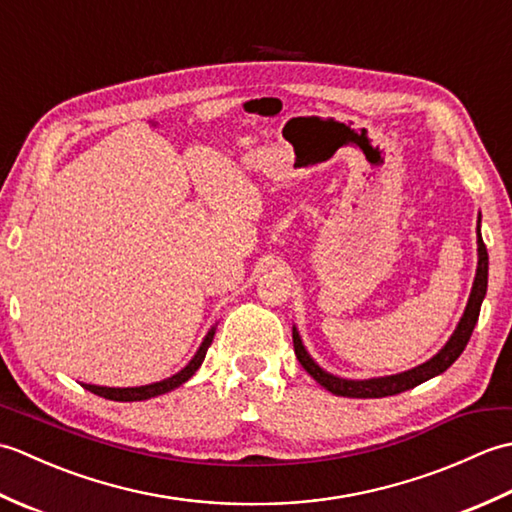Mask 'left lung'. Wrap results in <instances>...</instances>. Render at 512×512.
I'll return each instance as SVG.
<instances>
[{"label": "left lung", "mask_w": 512, "mask_h": 512, "mask_svg": "<svg viewBox=\"0 0 512 512\" xmlns=\"http://www.w3.org/2000/svg\"><path fill=\"white\" fill-rule=\"evenodd\" d=\"M486 286H488V253H486L484 239H482V233H480V217H477V270H475L469 303H466L458 328L453 330L451 339L444 343V347L436 356H431L429 361H424L422 365L407 369V372L391 374V376H378V378L352 380V378H343V376H334L330 372H325V369L308 354L306 345H303V341H301V334L297 330V325H292V343H295V354L299 358V363L303 365V369H306V372L314 380H317L321 387L332 391L334 396L385 398V396L402 394V391L413 389L416 385L424 383V380H429L433 376H440L442 372H447V369L455 361H458L460 354L464 352L466 343H469V339H471L477 317H480L482 301L486 297Z\"/></svg>", "instance_id": "left-lung-1"}]
</instances>
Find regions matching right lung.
<instances>
[{
	"label": "right lung",
	"instance_id": "right-lung-1",
	"mask_svg": "<svg viewBox=\"0 0 512 512\" xmlns=\"http://www.w3.org/2000/svg\"><path fill=\"white\" fill-rule=\"evenodd\" d=\"M213 336H215V325L213 328L206 332L204 341L200 343L198 352L193 354L191 361L184 365L178 374H173L165 380H158V383H149V385H140V387H103V385H88L83 383V387L92 391V394L96 396H103L107 400H116V402H136V400H149V398H156L160 394H167V391L176 389L180 385L187 383V380L198 372L204 356H206V350H209L211 343H213Z\"/></svg>",
	"mask_w": 512,
	"mask_h": 512
}]
</instances>
